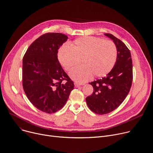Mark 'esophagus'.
Returning <instances> with one entry per match:
<instances>
[{"instance_id": "1", "label": "esophagus", "mask_w": 153, "mask_h": 153, "mask_svg": "<svg viewBox=\"0 0 153 153\" xmlns=\"http://www.w3.org/2000/svg\"><path fill=\"white\" fill-rule=\"evenodd\" d=\"M74 84L76 86H80V85H84L85 84L84 83H80V82H76L74 83Z\"/></svg>"}]
</instances>
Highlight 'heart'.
I'll return each mask as SVG.
<instances>
[{
    "label": "heart",
    "mask_w": 153,
    "mask_h": 153,
    "mask_svg": "<svg viewBox=\"0 0 153 153\" xmlns=\"http://www.w3.org/2000/svg\"><path fill=\"white\" fill-rule=\"evenodd\" d=\"M71 48L63 45L58 51L60 64L67 71H71L81 63L79 67L70 73L71 79L83 82L91 78L103 77L113 69L117 59V49L109 40L93 36H84L70 43Z\"/></svg>",
    "instance_id": "1"
}]
</instances>
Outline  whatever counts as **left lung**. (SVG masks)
<instances>
[{
    "label": "left lung",
    "instance_id": "left-lung-1",
    "mask_svg": "<svg viewBox=\"0 0 153 153\" xmlns=\"http://www.w3.org/2000/svg\"><path fill=\"white\" fill-rule=\"evenodd\" d=\"M104 35L112 39L117 49V59L111 71L101 79L89 83L93 87L87 97L89 108L95 114L104 115L116 109L128 94L132 82L131 52L125 44L112 34Z\"/></svg>",
    "mask_w": 153,
    "mask_h": 153
}]
</instances>
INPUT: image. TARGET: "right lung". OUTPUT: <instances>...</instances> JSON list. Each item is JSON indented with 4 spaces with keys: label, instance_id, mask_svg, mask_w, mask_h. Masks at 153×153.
<instances>
[{
    "label": "right lung",
    "instance_id": "add662e5",
    "mask_svg": "<svg viewBox=\"0 0 153 153\" xmlns=\"http://www.w3.org/2000/svg\"><path fill=\"white\" fill-rule=\"evenodd\" d=\"M68 38L60 33L44 34L33 41L23 57L24 92L30 102L45 113L60 110L74 89V82L57 58L59 49Z\"/></svg>",
    "mask_w": 153,
    "mask_h": 153
}]
</instances>
